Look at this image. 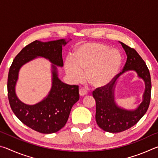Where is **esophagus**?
<instances>
[{
	"instance_id": "34e87169",
	"label": "esophagus",
	"mask_w": 158,
	"mask_h": 158,
	"mask_svg": "<svg viewBox=\"0 0 158 158\" xmlns=\"http://www.w3.org/2000/svg\"><path fill=\"white\" fill-rule=\"evenodd\" d=\"M79 92V95L81 96H84L87 94V91L84 89H80Z\"/></svg>"
}]
</instances>
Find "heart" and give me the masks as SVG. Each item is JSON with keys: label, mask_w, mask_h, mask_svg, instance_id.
Segmentation results:
<instances>
[{"label": "heart", "mask_w": 158, "mask_h": 158, "mask_svg": "<svg viewBox=\"0 0 158 158\" xmlns=\"http://www.w3.org/2000/svg\"><path fill=\"white\" fill-rule=\"evenodd\" d=\"M121 62V56L116 49H109L104 44L87 42L74 49L71 59L65 61V69L72 82H81L85 73L90 85L102 88L113 80Z\"/></svg>", "instance_id": "obj_1"}]
</instances>
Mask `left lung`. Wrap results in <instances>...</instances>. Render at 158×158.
Listing matches in <instances>:
<instances>
[{"label":"left lung","mask_w":158,"mask_h":158,"mask_svg":"<svg viewBox=\"0 0 158 158\" xmlns=\"http://www.w3.org/2000/svg\"><path fill=\"white\" fill-rule=\"evenodd\" d=\"M127 54V61L121 73L105 86L97 88L93 92L96 102L95 120L99 127L108 132H123L137 124L148 109L151 101V80L148 67L133 48L120 42ZM134 70L145 82L143 101L135 110L119 108L114 100V89L117 78L125 71Z\"/></svg>","instance_id":"obj_1"}]
</instances>
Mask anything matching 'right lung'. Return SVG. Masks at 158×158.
I'll return each mask as SVG.
<instances>
[{
	"label": "right lung",
	"instance_id": "add662e5",
	"mask_svg": "<svg viewBox=\"0 0 158 158\" xmlns=\"http://www.w3.org/2000/svg\"><path fill=\"white\" fill-rule=\"evenodd\" d=\"M65 40L42 42H31L18 53L10 68L7 78V95L14 114L26 126L37 132L51 134L58 132L66 124L73 106L79 100V86L68 85L58 77L57 68L54 64L63 66L62 46ZM37 56L49 59L52 65V86L44 100L34 106H28L18 100L15 85L20 67Z\"/></svg>",
	"mask_w": 158,
	"mask_h": 158
}]
</instances>
